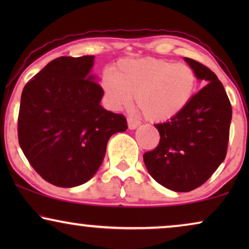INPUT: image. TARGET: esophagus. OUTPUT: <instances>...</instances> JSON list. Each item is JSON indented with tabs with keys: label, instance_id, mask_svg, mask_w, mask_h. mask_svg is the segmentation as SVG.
<instances>
[{
	"label": "esophagus",
	"instance_id": "34e87169",
	"mask_svg": "<svg viewBox=\"0 0 249 249\" xmlns=\"http://www.w3.org/2000/svg\"><path fill=\"white\" fill-rule=\"evenodd\" d=\"M128 127H129V129H136L138 127L139 124H141V122H139L137 119H135L134 117H128Z\"/></svg>",
	"mask_w": 249,
	"mask_h": 249
}]
</instances>
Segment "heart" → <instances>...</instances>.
I'll return each mask as SVG.
<instances>
[{"label": "heart", "instance_id": "obj_1", "mask_svg": "<svg viewBox=\"0 0 249 249\" xmlns=\"http://www.w3.org/2000/svg\"><path fill=\"white\" fill-rule=\"evenodd\" d=\"M198 78L188 64L154 57L122 60L114 71L105 69L101 87L108 107L124 110L134 96L142 114L163 122L185 110L195 96Z\"/></svg>", "mask_w": 249, "mask_h": 249}]
</instances>
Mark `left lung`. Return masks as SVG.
Listing matches in <instances>:
<instances>
[{
	"instance_id": "8db88e82",
	"label": "left lung",
	"mask_w": 249,
	"mask_h": 249,
	"mask_svg": "<svg viewBox=\"0 0 249 249\" xmlns=\"http://www.w3.org/2000/svg\"><path fill=\"white\" fill-rule=\"evenodd\" d=\"M185 61L206 85L181 113L154 124L160 142L142 155L153 179L179 193L198 188L224 161L232 117L229 97L216 74L195 60Z\"/></svg>"
}]
</instances>
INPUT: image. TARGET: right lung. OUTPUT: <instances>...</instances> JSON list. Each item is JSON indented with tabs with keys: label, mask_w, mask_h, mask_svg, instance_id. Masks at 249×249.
I'll return each instance as SVG.
<instances>
[{
	"label": "right lung",
	"mask_w": 249,
	"mask_h": 249,
	"mask_svg": "<svg viewBox=\"0 0 249 249\" xmlns=\"http://www.w3.org/2000/svg\"><path fill=\"white\" fill-rule=\"evenodd\" d=\"M94 59L56 57L23 87L19 145L35 171L54 186L87 182L103 162L111 136L128 128L124 115L100 104L104 91L89 73Z\"/></svg>",
	"instance_id": "right-lung-1"
}]
</instances>
